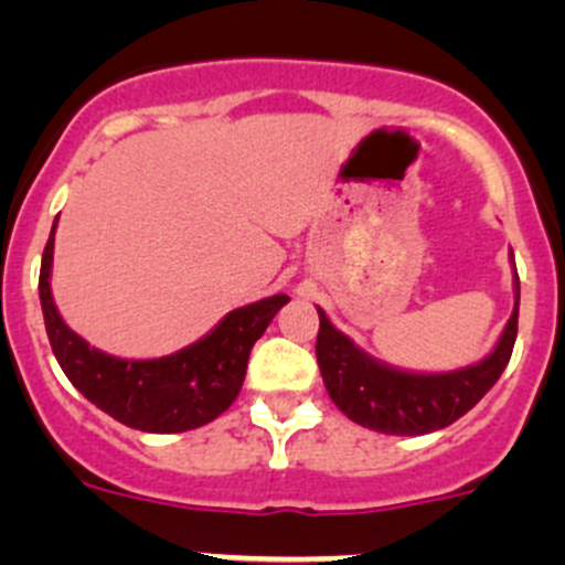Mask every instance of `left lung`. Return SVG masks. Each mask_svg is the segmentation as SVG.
I'll list each match as a JSON object with an SVG mask.
<instances>
[{
  "label": "left lung",
  "instance_id": "8db88e82",
  "mask_svg": "<svg viewBox=\"0 0 565 565\" xmlns=\"http://www.w3.org/2000/svg\"><path fill=\"white\" fill-rule=\"evenodd\" d=\"M317 315V363L335 407L355 424L383 435H429L476 407L509 366L520 319V276L514 267V311L494 350L483 361L454 372H407L377 361L341 333L319 306Z\"/></svg>",
  "mask_w": 565,
  "mask_h": 565
}]
</instances>
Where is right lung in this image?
<instances>
[{
    "label": "right lung",
    "mask_w": 565,
    "mask_h": 565,
    "mask_svg": "<svg viewBox=\"0 0 565 565\" xmlns=\"http://www.w3.org/2000/svg\"><path fill=\"white\" fill-rule=\"evenodd\" d=\"M56 221L60 215L45 243L38 289L51 350L78 393L119 424L152 435L199 429L230 409L246 380L250 347L278 309L289 303L287 295H273L230 311L207 335L172 355L150 361L108 355L67 328L54 303L51 265Z\"/></svg>",
    "instance_id": "right-lung-1"
}]
</instances>
